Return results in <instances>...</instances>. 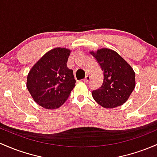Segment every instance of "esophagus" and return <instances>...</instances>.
Wrapping results in <instances>:
<instances>
[{"mask_svg":"<svg viewBox=\"0 0 157 157\" xmlns=\"http://www.w3.org/2000/svg\"><path fill=\"white\" fill-rule=\"evenodd\" d=\"M90 80V76L89 75H86L85 77V78L83 79V82H89V80Z\"/></svg>","mask_w":157,"mask_h":157,"instance_id":"1","label":"esophagus"}]
</instances>
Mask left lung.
Instances as JSON below:
<instances>
[{"mask_svg":"<svg viewBox=\"0 0 157 157\" xmlns=\"http://www.w3.org/2000/svg\"><path fill=\"white\" fill-rule=\"evenodd\" d=\"M101 66L104 80L98 89L92 91V96L104 108H115L127 101L135 89V72L118 53L103 48L91 52Z\"/></svg>","mask_w":157,"mask_h":157,"instance_id":"1","label":"left lung"}]
</instances>
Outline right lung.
I'll return each mask as SVG.
<instances>
[{
  "instance_id": "1",
  "label": "right lung",
  "mask_w": 157,
  "mask_h": 157,
  "mask_svg": "<svg viewBox=\"0 0 157 157\" xmlns=\"http://www.w3.org/2000/svg\"><path fill=\"white\" fill-rule=\"evenodd\" d=\"M71 51L56 48L46 53L31 68L27 87L34 101L48 109L60 107L75 86L73 70L67 67Z\"/></svg>"
}]
</instances>
